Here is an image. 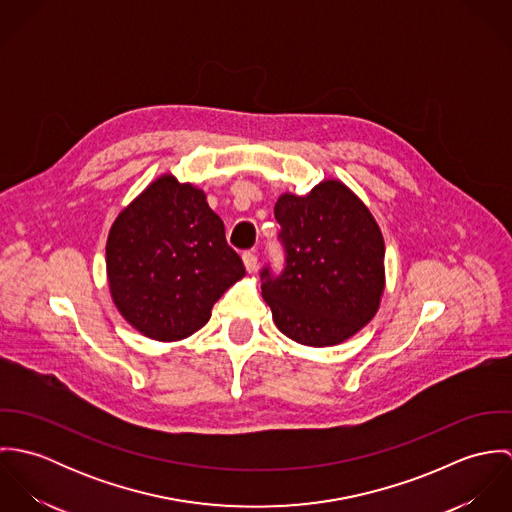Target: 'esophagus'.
Returning <instances> with one entry per match:
<instances>
[{"label": "esophagus", "instance_id": "esophagus-1", "mask_svg": "<svg viewBox=\"0 0 512 512\" xmlns=\"http://www.w3.org/2000/svg\"><path fill=\"white\" fill-rule=\"evenodd\" d=\"M242 262H244L248 274H254L258 270V256H256V252H244Z\"/></svg>", "mask_w": 512, "mask_h": 512}]
</instances>
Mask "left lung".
I'll return each mask as SVG.
<instances>
[{
  "label": "left lung",
  "instance_id": "obj_1",
  "mask_svg": "<svg viewBox=\"0 0 512 512\" xmlns=\"http://www.w3.org/2000/svg\"><path fill=\"white\" fill-rule=\"evenodd\" d=\"M286 270H262V297L276 327L299 345L333 347L376 315L386 286L384 238L365 203L337 179L305 197L280 195Z\"/></svg>",
  "mask_w": 512,
  "mask_h": 512
}]
</instances>
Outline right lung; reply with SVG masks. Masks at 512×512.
I'll use <instances>...</instances> for the list:
<instances>
[{
	"label": "right lung",
	"instance_id": "obj_1",
	"mask_svg": "<svg viewBox=\"0 0 512 512\" xmlns=\"http://www.w3.org/2000/svg\"><path fill=\"white\" fill-rule=\"evenodd\" d=\"M106 274L120 315L149 339L171 343L199 331L246 270L205 191L163 173L114 220Z\"/></svg>",
	"mask_w": 512,
	"mask_h": 512
}]
</instances>
